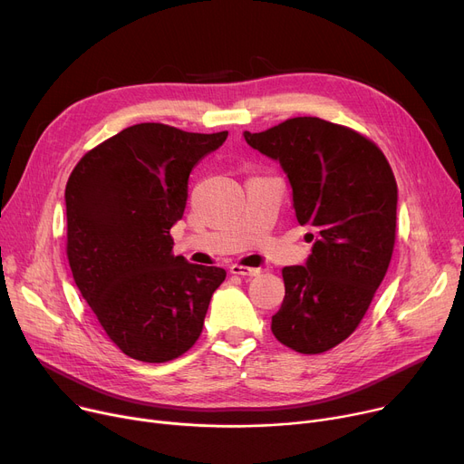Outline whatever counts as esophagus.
Wrapping results in <instances>:
<instances>
[{"instance_id":"34e87169","label":"esophagus","mask_w":464,"mask_h":464,"mask_svg":"<svg viewBox=\"0 0 464 464\" xmlns=\"http://www.w3.org/2000/svg\"><path fill=\"white\" fill-rule=\"evenodd\" d=\"M229 273L231 275H240V276H257L261 273V269H250V266L235 263V265L229 266Z\"/></svg>"}]
</instances>
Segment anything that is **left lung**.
Returning <instances> with one entry per match:
<instances>
[{
    "label": "left lung",
    "mask_w": 464,
    "mask_h": 464,
    "mask_svg": "<svg viewBox=\"0 0 464 464\" xmlns=\"http://www.w3.org/2000/svg\"><path fill=\"white\" fill-rule=\"evenodd\" d=\"M245 139L280 163L297 222L314 227L306 263L282 269L285 295L273 334L299 353L327 352L357 329L392 261L393 170L371 139L315 116L245 131Z\"/></svg>",
    "instance_id": "1"
}]
</instances>
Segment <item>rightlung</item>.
<instances>
[{"label":"right lung","instance_id":"add662e5","mask_svg":"<svg viewBox=\"0 0 464 464\" xmlns=\"http://www.w3.org/2000/svg\"><path fill=\"white\" fill-rule=\"evenodd\" d=\"M227 131L137 124L97 144L65 186L67 259L81 295L128 357L165 362L199 338L219 266L173 254L191 169Z\"/></svg>","mask_w":464,"mask_h":464}]
</instances>
